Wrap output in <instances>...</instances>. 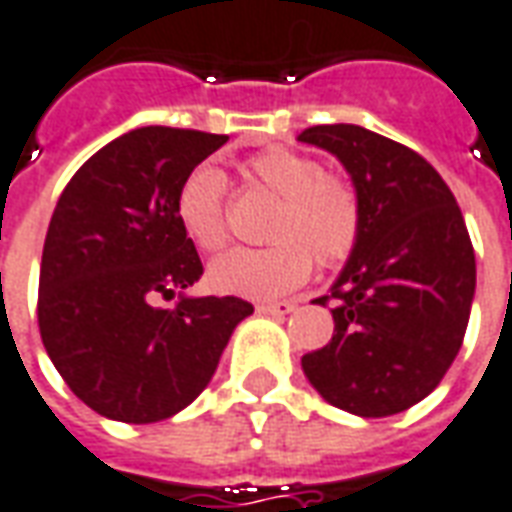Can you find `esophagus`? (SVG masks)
<instances>
[{
	"instance_id": "esophagus-1",
	"label": "esophagus",
	"mask_w": 512,
	"mask_h": 512,
	"mask_svg": "<svg viewBox=\"0 0 512 512\" xmlns=\"http://www.w3.org/2000/svg\"><path fill=\"white\" fill-rule=\"evenodd\" d=\"M257 310L266 313V316H288V313L296 310V302H260Z\"/></svg>"
}]
</instances>
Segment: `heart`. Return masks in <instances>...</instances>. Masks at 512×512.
I'll return each mask as SVG.
<instances>
[{
	"label": "heart",
	"mask_w": 512,
	"mask_h": 512,
	"mask_svg": "<svg viewBox=\"0 0 512 512\" xmlns=\"http://www.w3.org/2000/svg\"><path fill=\"white\" fill-rule=\"evenodd\" d=\"M249 180L280 196L268 227V246H238L207 268L210 288L227 296L271 299L310 277L313 255L321 266H341L363 232L355 185L291 149H266L246 163ZM174 216L182 235L202 252L227 244L224 177L216 166H196L177 188Z\"/></svg>",
	"instance_id": "1"
}]
</instances>
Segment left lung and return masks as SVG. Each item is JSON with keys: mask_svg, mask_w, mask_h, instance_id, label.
I'll use <instances>...</instances> for the list:
<instances>
[{"mask_svg": "<svg viewBox=\"0 0 512 512\" xmlns=\"http://www.w3.org/2000/svg\"><path fill=\"white\" fill-rule=\"evenodd\" d=\"M352 174L363 232L332 302L335 332L302 357L332 407L363 418L402 413L430 396L468 327L477 263L455 194L424 157L357 124L307 127Z\"/></svg>", "mask_w": 512, "mask_h": 512, "instance_id": "left-lung-1", "label": "left lung"}]
</instances>
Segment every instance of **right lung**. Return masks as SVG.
<instances>
[{
	"instance_id": "1",
	"label": "right lung",
	"mask_w": 512,
	"mask_h": 512,
	"mask_svg": "<svg viewBox=\"0 0 512 512\" xmlns=\"http://www.w3.org/2000/svg\"><path fill=\"white\" fill-rule=\"evenodd\" d=\"M227 135L141 127L82 163L57 199L38 282V330L63 382L99 416L152 424L188 407L213 377L238 296H180L202 277L174 196Z\"/></svg>"
}]
</instances>
